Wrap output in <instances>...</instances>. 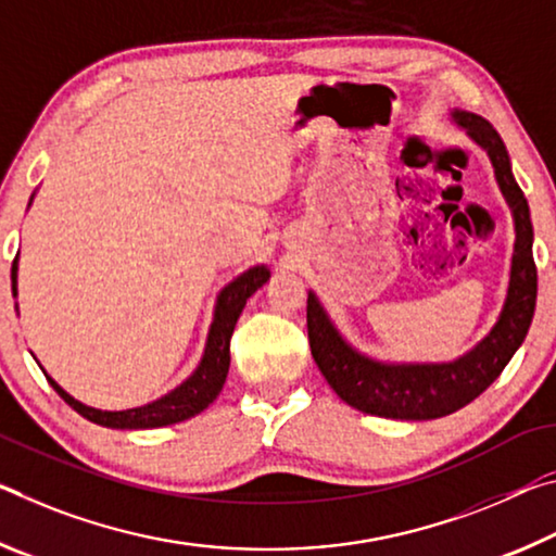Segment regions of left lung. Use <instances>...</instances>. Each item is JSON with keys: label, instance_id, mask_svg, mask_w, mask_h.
Here are the masks:
<instances>
[{"label": "left lung", "instance_id": "obj_1", "mask_svg": "<svg viewBox=\"0 0 556 556\" xmlns=\"http://www.w3.org/2000/svg\"><path fill=\"white\" fill-rule=\"evenodd\" d=\"M495 167V179L515 216V253L505 307L488 338L466 357L448 364H384L354 352L334 330L315 293H307V338L327 384L342 402L364 414L406 421H429L458 412L503 375L527 338L536 303V266L532 256L530 206L513 177L505 142L495 127L476 113H453Z\"/></svg>", "mask_w": 556, "mask_h": 556}]
</instances>
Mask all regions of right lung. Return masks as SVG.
I'll use <instances>...</instances> for the list:
<instances>
[{"instance_id":"obj_1","label":"right lung","mask_w":556,"mask_h":556,"mask_svg":"<svg viewBox=\"0 0 556 556\" xmlns=\"http://www.w3.org/2000/svg\"><path fill=\"white\" fill-rule=\"evenodd\" d=\"M268 278L270 270L266 266H256L245 270L243 276H239L233 283L222 290V295L216 300V313L212 330H208L206 338L204 357L199 362L197 371L185 381V384H179L175 391H169L167 396L157 399V402L138 408H127V412H100V408H90L76 402V399L66 394V391L47 375L49 384L56 389L63 402L71 408H76L80 416L98 426H108V429H157V426L187 421V418L204 412V408L218 396V391H222L226 375H229V344L236 320H239L245 300L256 293ZM12 290L16 295V258L12 266Z\"/></svg>"}]
</instances>
